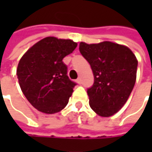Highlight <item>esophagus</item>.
I'll return each instance as SVG.
<instances>
[{
    "label": "esophagus",
    "mask_w": 152,
    "mask_h": 152,
    "mask_svg": "<svg viewBox=\"0 0 152 152\" xmlns=\"http://www.w3.org/2000/svg\"><path fill=\"white\" fill-rule=\"evenodd\" d=\"M76 82H77L78 84H79V85H80V84L82 83V80H81V79H80V78H78V79H77V80H76Z\"/></svg>",
    "instance_id": "34e87169"
}]
</instances>
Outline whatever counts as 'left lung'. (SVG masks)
<instances>
[{
  "instance_id": "8db88e82",
  "label": "left lung",
  "mask_w": 152,
  "mask_h": 152,
  "mask_svg": "<svg viewBox=\"0 0 152 152\" xmlns=\"http://www.w3.org/2000/svg\"><path fill=\"white\" fill-rule=\"evenodd\" d=\"M79 51L91 65L94 84L87 90L91 109L110 117L124 107L136 80L138 61L125 45L110 41L79 44Z\"/></svg>"
}]
</instances>
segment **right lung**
<instances>
[{"label": "right lung", "mask_w": 152, "mask_h": 152, "mask_svg": "<svg viewBox=\"0 0 152 152\" xmlns=\"http://www.w3.org/2000/svg\"><path fill=\"white\" fill-rule=\"evenodd\" d=\"M76 47L71 39L46 37L22 56L17 69L18 83L27 100L39 112L56 113L67 106L76 83L68 78L62 59Z\"/></svg>", "instance_id": "right-lung-1"}]
</instances>
